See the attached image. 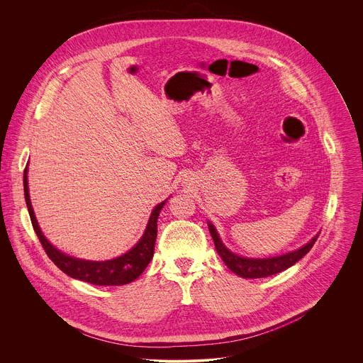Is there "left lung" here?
<instances>
[{
    "mask_svg": "<svg viewBox=\"0 0 363 363\" xmlns=\"http://www.w3.org/2000/svg\"><path fill=\"white\" fill-rule=\"evenodd\" d=\"M209 226V232L211 236L215 242V247L219 253V256L222 257V260L225 262V264L239 277L243 279H262V277H269L277 273H281L284 270H287L289 267L294 266L300 259H303L314 246V243L317 242L318 236H314L307 245H304L303 247H300L298 250L281 255V256H276V257H266V259H253V257H243V256H238L233 252H230L223 242L219 238L218 230L215 229V226L208 222Z\"/></svg>",
    "mask_w": 363,
    "mask_h": 363,
    "instance_id": "obj_1",
    "label": "left lung"
}]
</instances>
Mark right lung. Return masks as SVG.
Instances as JSON below:
<instances>
[{
    "label": "right lung",
    "mask_w": 363,
    "mask_h": 363,
    "mask_svg": "<svg viewBox=\"0 0 363 363\" xmlns=\"http://www.w3.org/2000/svg\"><path fill=\"white\" fill-rule=\"evenodd\" d=\"M28 168L23 171V194L26 201V208L30 216V222L33 226V230L45 249L48 257L69 277L82 280L94 286H123L134 281L141 276V273L145 270L148 263L151 262L154 256V246L157 239V220L160 216V212L162 206L165 205L167 199L158 203L148 219L147 228L141 236V239L137 242V245L130 249L123 256H118L111 260L106 262H91V260H83L77 257L67 256L66 253L57 250L53 245L49 243V240L43 236L32 205L29 199V191H28Z\"/></svg>",
    "instance_id": "obj_1"
}]
</instances>
